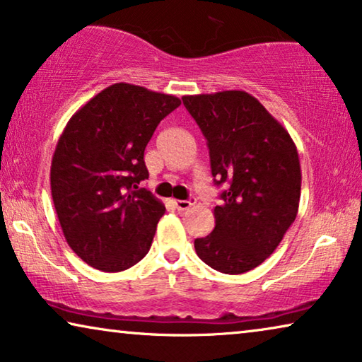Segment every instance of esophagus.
<instances>
[{
	"mask_svg": "<svg viewBox=\"0 0 362 362\" xmlns=\"http://www.w3.org/2000/svg\"><path fill=\"white\" fill-rule=\"evenodd\" d=\"M194 204H196V199H186V201H175V206L177 211H187V209H191Z\"/></svg>",
	"mask_w": 362,
	"mask_h": 362,
	"instance_id": "1",
	"label": "esophagus"
}]
</instances>
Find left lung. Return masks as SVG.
<instances>
[{
	"mask_svg": "<svg viewBox=\"0 0 362 362\" xmlns=\"http://www.w3.org/2000/svg\"><path fill=\"white\" fill-rule=\"evenodd\" d=\"M201 127L220 194L216 227L194 240L199 258L223 274H242L272 255L297 217L300 161L281 122L246 91L182 96Z\"/></svg>",
	"mask_w": 362,
	"mask_h": 362,
	"instance_id": "1",
	"label": "left lung"
}]
</instances>
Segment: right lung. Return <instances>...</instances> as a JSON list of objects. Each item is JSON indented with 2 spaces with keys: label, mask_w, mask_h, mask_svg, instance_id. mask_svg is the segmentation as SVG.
Instances as JSON below:
<instances>
[{
  "label": "right lung",
  "mask_w": 362,
  "mask_h": 362,
  "mask_svg": "<svg viewBox=\"0 0 362 362\" xmlns=\"http://www.w3.org/2000/svg\"><path fill=\"white\" fill-rule=\"evenodd\" d=\"M180 98L116 83L68 120L55 146L50 189L66 243L104 272L132 268L148 253L165 206L139 187L156 125Z\"/></svg>",
  "instance_id": "1"
}]
</instances>
